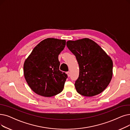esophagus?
<instances>
[{
  "label": "esophagus",
  "mask_w": 130,
  "mask_h": 130,
  "mask_svg": "<svg viewBox=\"0 0 130 130\" xmlns=\"http://www.w3.org/2000/svg\"><path fill=\"white\" fill-rule=\"evenodd\" d=\"M66 73H67V75H68V76H69V77H70V72L69 71V72H66Z\"/></svg>",
  "instance_id": "obj_1"
}]
</instances>
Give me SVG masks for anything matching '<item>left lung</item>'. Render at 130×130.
Returning a JSON list of instances; mask_svg holds the SVG:
<instances>
[{
  "mask_svg": "<svg viewBox=\"0 0 130 130\" xmlns=\"http://www.w3.org/2000/svg\"><path fill=\"white\" fill-rule=\"evenodd\" d=\"M66 46L79 65L77 92L86 97L97 95L107 87L112 75V61L98 44L88 38L68 41Z\"/></svg>",
  "mask_w": 130,
  "mask_h": 130,
  "instance_id": "8db88e82",
  "label": "left lung"
}]
</instances>
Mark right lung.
I'll return each instance as SVG.
<instances>
[{"mask_svg":"<svg viewBox=\"0 0 130 130\" xmlns=\"http://www.w3.org/2000/svg\"><path fill=\"white\" fill-rule=\"evenodd\" d=\"M65 45V40L46 39L37 45L25 60L24 77L37 94L49 97L63 91L68 76L59 70L58 55Z\"/></svg>","mask_w":130,"mask_h":130,"instance_id":"1","label":"right lung"}]
</instances>
